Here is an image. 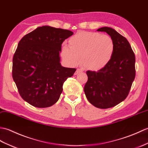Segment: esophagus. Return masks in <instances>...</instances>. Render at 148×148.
Listing matches in <instances>:
<instances>
[{
    "label": "esophagus",
    "mask_w": 148,
    "mask_h": 148,
    "mask_svg": "<svg viewBox=\"0 0 148 148\" xmlns=\"http://www.w3.org/2000/svg\"><path fill=\"white\" fill-rule=\"evenodd\" d=\"M82 71H83V70H81V69H77V71H75V75H77V74L80 73H81V72H82Z\"/></svg>",
    "instance_id": "esophagus-1"
}]
</instances>
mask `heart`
<instances>
[{
	"instance_id": "1",
	"label": "heart",
	"mask_w": 148,
	"mask_h": 148,
	"mask_svg": "<svg viewBox=\"0 0 148 148\" xmlns=\"http://www.w3.org/2000/svg\"><path fill=\"white\" fill-rule=\"evenodd\" d=\"M69 46L61 51L63 61L70 66L80 62L87 70L97 71L104 68L113 56L114 42L110 36L99 33L79 32L69 39Z\"/></svg>"
}]
</instances>
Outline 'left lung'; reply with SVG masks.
Returning <instances> with one entry per match:
<instances>
[{"label": "left lung", "instance_id": "obj_1", "mask_svg": "<svg viewBox=\"0 0 148 148\" xmlns=\"http://www.w3.org/2000/svg\"><path fill=\"white\" fill-rule=\"evenodd\" d=\"M114 42L111 60L97 71L88 70L84 92L87 99L101 109L112 108L126 99L136 77V58L129 42L114 29L103 27Z\"/></svg>", "mask_w": 148, "mask_h": 148}]
</instances>
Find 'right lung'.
<instances>
[{
  "label": "right lung",
  "instance_id": "obj_1",
  "mask_svg": "<svg viewBox=\"0 0 148 148\" xmlns=\"http://www.w3.org/2000/svg\"><path fill=\"white\" fill-rule=\"evenodd\" d=\"M71 31L49 26L38 27L19 42L12 59V78L23 99L37 108H47L60 99L63 85L75 68L60 63V52Z\"/></svg>",
  "mask_w": 148,
  "mask_h": 148
}]
</instances>
